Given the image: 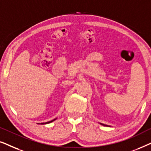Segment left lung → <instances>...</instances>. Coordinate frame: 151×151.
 Masks as SVG:
<instances>
[{
    "instance_id": "obj_1",
    "label": "left lung",
    "mask_w": 151,
    "mask_h": 151,
    "mask_svg": "<svg viewBox=\"0 0 151 151\" xmlns=\"http://www.w3.org/2000/svg\"><path fill=\"white\" fill-rule=\"evenodd\" d=\"M102 124V125H104V126H106V125H104V124Z\"/></svg>"
}]
</instances>
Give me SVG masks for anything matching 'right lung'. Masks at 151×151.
Returning a JSON list of instances; mask_svg holds the SVG:
<instances>
[{
	"instance_id": "obj_1",
	"label": "right lung",
	"mask_w": 151,
	"mask_h": 151,
	"mask_svg": "<svg viewBox=\"0 0 151 151\" xmlns=\"http://www.w3.org/2000/svg\"><path fill=\"white\" fill-rule=\"evenodd\" d=\"M55 119H53V120H51V121H49V122H45V123H41V124H49V123H50V122H53V121H54Z\"/></svg>"
}]
</instances>
